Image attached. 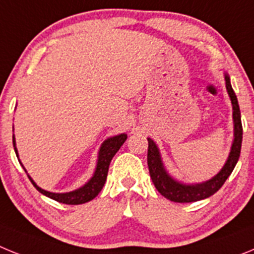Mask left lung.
<instances>
[{
  "instance_id": "left-lung-1",
  "label": "left lung",
  "mask_w": 254,
  "mask_h": 254,
  "mask_svg": "<svg viewBox=\"0 0 254 254\" xmlns=\"http://www.w3.org/2000/svg\"><path fill=\"white\" fill-rule=\"evenodd\" d=\"M225 85L233 105L234 140H233L232 149L229 152L228 160H226L225 165L221 168V170L217 173L216 176L212 177L208 181L202 182V183H197V185H185V183H181V182L173 179L164 168L160 151H159L156 143L151 138H147V141H149L147 165H149V172L152 183H154L155 188L159 190V193H161L165 198L170 199L173 202H196L199 199H205L207 197L212 196L214 193H216L220 188L223 187L228 177L232 174L235 165H237L239 155H241L242 138H243L241 109H239L237 95L233 90L232 84H230V77H229L228 73H225Z\"/></svg>"
}]
</instances>
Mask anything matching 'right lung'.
<instances>
[{"label": "right lung", "instance_id": "add662e5", "mask_svg": "<svg viewBox=\"0 0 254 254\" xmlns=\"http://www.w3.org/2000/svg\"><path fill=\"white\" fill-rule=\"evenodd\" d=\"M126 140H127V134L126 133L117 134L114 137L105 140L102 143V146H100L99 155H98V163H96L94 176L91 177V179L87 182L86 185L72 190V192H66V193H53V192H48V190H42L40 187H38L37 183L30 177H28L31 183H33V186L39 190L40 193L49 197V198L55 199L57 202L66 203V205H81V203L89 202L93 198H95L99 194L100 190H102L103 186H104L105 181H107L109 164H111L113 156L121 149V146L125 143ZM12 143L15 152L17 155L16 146H15V136H12Z\"/></svg>", "mask_w": 254, "mask_h": 254}]
</instances>
